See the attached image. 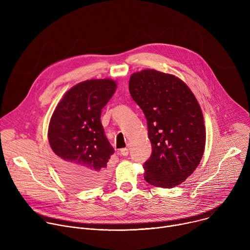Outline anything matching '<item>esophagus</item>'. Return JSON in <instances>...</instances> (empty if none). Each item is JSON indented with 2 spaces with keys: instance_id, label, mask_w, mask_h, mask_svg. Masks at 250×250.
Segmentation results:
<instances>
[{
  "instance_id": "1",
  "label": "esophagus",
  "mask_w": 250,
  "mask_h": 250,
  "mask_svg": "<svg viewBox=\"0 0 250 250\" xmlns=\"http://www.w3.org/2000/svg\"><path fill=\"white\" fill-rule=\"evenodd\" d=\"M120 153H121V155H123V156H126V155L128 154V147H125V148L121 149Z\"/></svg>"
}]
</instances>
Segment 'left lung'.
<instances>
[{"instance_id":"8db88e82","label":"left lung","mask_w":250,"mask_h":250,"mask_svg":"<svg viewBox=\"0 0 250 250\" xmlns=\"http://www.w3.org/2000/svg\"><path fill=\"white\" fill-rule=\"evenodd\" d=\"M128 86L146 118L152 146L144 165L146 181L166 189L180 185L205 151V122L195 95L180 78L154 69L133 73Z\"/></svg>"}]
</instances>
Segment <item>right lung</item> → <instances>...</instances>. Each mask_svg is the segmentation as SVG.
Returning <instances> with one entry per match:
<instances>
[{"instance_id":"obj_1","label":"right lung","mask_w":250,"mask_h":250,"mask_svg":"<svg viewBox=\"0 0 250 250\" xmlns=\"http://www.w3.org/2000/svg\"><path fill=\"white\" fill-rule=\"evenodd\" d=\"M116 89L109 78L83 81L64 94L51 116L47 136L56 169L75 187L93 188L108 179L106 163L115 150L101 114Z\"/></svg>"}]
</instances>
